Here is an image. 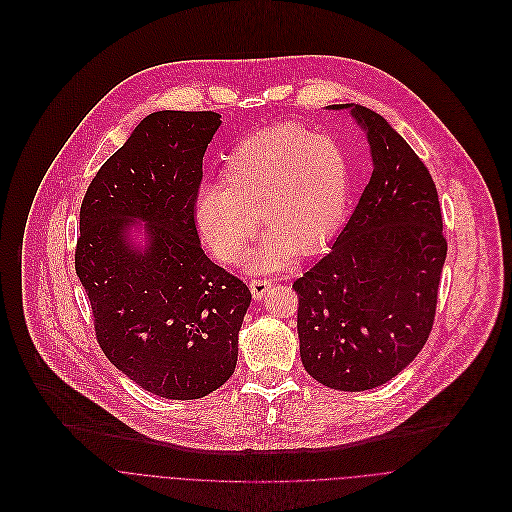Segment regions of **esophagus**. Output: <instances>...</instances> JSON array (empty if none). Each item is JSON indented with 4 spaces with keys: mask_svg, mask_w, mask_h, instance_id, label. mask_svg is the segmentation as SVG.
<instances>
[{
    "mask_svg": "<svg viewBox=\"0 0 512 512\" xmlns=\"http://www.w3.org/2000/svg\"><path fill=\"white\" fill-rule=\"evenodd\" d=\"M270 286H272V282L270 280H252L250 282V290H252V296H254V300H262L264 296H266V292L270 290Z\"/></svg>",
    "mask_w": 512,
    "mask_h": 512,
    "instance_id": "esophagus-1",
    "label": "esophagus"
}]
</instances>
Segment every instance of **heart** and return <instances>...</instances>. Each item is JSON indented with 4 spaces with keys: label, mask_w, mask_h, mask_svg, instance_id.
Returning <instances> with one entry per match:
<instances>
[{
    "label": "heart",
    "mask_w": 512,
    "mask_h": 512,
    "mask_svg": "<svg viewBox=\"0 0 512 512\" xmlns=\"http://www.w3.org/2000/svg\"><path fill=\"white\" fill-rule=\"evenodd\" d=\"M224 183L195 197V224L208 248L228 264L246 252L258 228L268 230L250 252V272L284 268L294 254L329 246L345 218L351 177L341 147L296 125H276L242 139L226 159Z\"/></svg>",
    "instance_id": "b5f03b06"
}]
</instances>
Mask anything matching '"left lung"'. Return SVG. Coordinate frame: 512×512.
<instances>
[{"instance_id": "left-lung-1", "label": "left lung", "mask_w": 512, "mask_h": 512, "mask_svg": "<svg viewBox=\"0 0 512 512\" xmlns=\"http://www.w3.org/2000/svg\"><path fill=\"white\" fill-rule=\"evenodd\" d=\"M347 109L373 173L331 250L292 288L304 369L339 391H365L410 365L434 325L446 262L438 191L416 151L377 113Z\"/></svg>"}]
</instances>
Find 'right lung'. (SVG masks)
<instances>
[{
	"label": "right lung",
	"instance_id": "obj_1",
	"mask_svg": "<svg viewBox=\"0 0 512 512\" xmlns=\"http://www.w3.org/2000/svg\"><path fill=\"white\" fill-rule=\"evenodd\" d=\"M220 125L212 111L151 113L98 169L80 208L76 274L100 349L165 399H199L232 377L252 300L203 254L193 222Z\"/></svg>",
	"mask_w": 512,
	"mask_h": 512
}]
</instances>
